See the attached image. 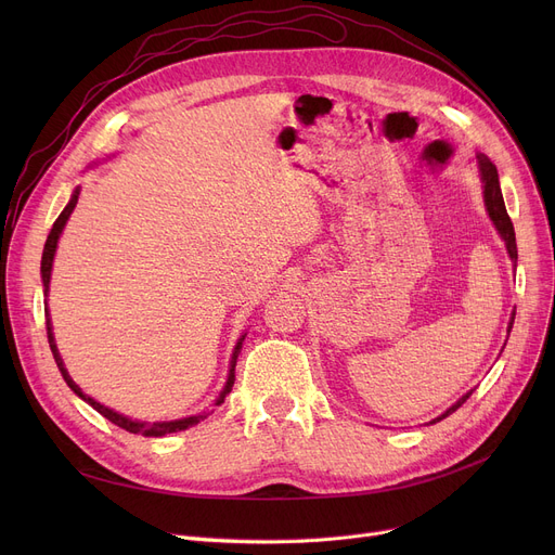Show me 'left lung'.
Here are the masks:
<instances>
[{
    "instance_id": "1",
    "label": "left lung",
    "mask_w": 555,
    "mask_h": 555,
    "mask_svg": "<svg viewBox=\"0 0 555 555\" xmlns=\"http://www.w3.org/2000/svg\"><path fill=\"white\" fill-rule=\"evenodd\" d=\"M479 170H481V180H483V199H486L488 216H490V220L494 222V227H498V231L502 233V238H504V243H506V249H508V254H511V260H513L515 266H517L515 229H513V222H511V218H508V214H506V204H504L502 189H500V175H498V168H494V164H492L488 157L479 155ZM513 319H515V314L511 317L508 333H511V328H513ZM473 391H475V389H473ZM473 391H468V393H465L463 398H459L446 414H441L439 418H434L431 423H439V421H443L446 416L454 414V412L459 410V406L473 396Z\"/></svg>"
}]
</instances>
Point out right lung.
Segmentation results:
<instances>
[{
    "label": "right lung",
    "instance_id": "add662e5",
    "mask_svg": "<svg viewBox=\"0 0 555 555\" xmlns=\"http://www.w3.org/2000/svg\"><path fill=\"white\" fill-rule=\"evenodd\" d=\"M76 202H78V191H74V195H72V199H69V204L65 207V211L57 216V220L53 222V227H51V231H49V238H47V243H44V251H42V268H40V272H42V283H44V295H47V289H49V279H51V266H53V254H55V247H57V238H61V233H63V227H65V222H67V218L72 216V211H74V207H76ZM47 337H49V346H51V353H53V360H55V364H57V369H61V373H63V377H65V383L69 385V389L76 393V396H80L85 402H90L94 410L101 414V416H105L109 423H114V425H119L121 429H126V431H130V434H141V436H164V434H172V431H182V429H186V427H193V425H197L199 421H204L207 418V414H199V416H189V418H182V421H170V423H139V421H130V418H126V416H121V414H116V412H112V410H107V406H103L101 402H96L94 398H90V396H85L82 391H80V387L72 380L69 377V373H67V369H65V364H63V360H61V353H57V348H55V339H53V333H51V322H49V314H47ZM243 339L245 337H241V341L236 344V348H233V356H231V369H229V377H227V385H224V391L220 393V398L216 400V404H220V402H224V396L231 391V387H233V380H236V375H233V371H236V360H238V353H241V346H243Z\"/></svg>",
    "mask_w": 555,
    "mask_h": 555
}]
</instances>
